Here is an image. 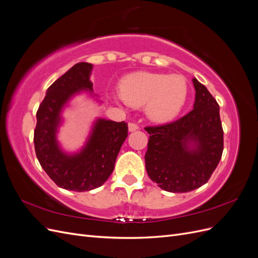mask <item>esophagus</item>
<instances>
[{
    "instance_id": "1",
    "label": "esophagus",
    "mask_w": 258,
    "mask_h": 258,
    "mask_svg": "<svg viewBox=\"0 0 258 258\" xmlns=\"http://www.w3.org/2000/svg\"><path fill=\"white\" fill-rule=\"evenodd\" d=\"M128 128H129V131L134 132V131H136V130H138V129H139V126H138L137 123H135V122H130V123H129V126H128Z\"/></svg>"
}]
</instances>
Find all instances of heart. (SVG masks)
Segmentation results:
<instances>
[{
  "mask_svg": "<svg viewBox=\"0 0 258 258\" xmlns=\"http://www.w3.org/2000/svg\"><path fill=\"white\" fill-rule=\"evenodd\" d=\"M119 96L130 106L146 104V113L151 119L165 122L173 119L183 108L187 82L178 74L137 72L121 80Z\"/></svg>",
  "mask_w": 258,
  "mask_h": 258,
  "instance_id": "b5f03b06",
  "label": "heart"
}]
</instances>
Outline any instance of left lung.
Wrapping results in <instances>:
<instances>
[{"label":"left lung","instance_id":"8db88e82","mask_svg":"<svg viewBox=\"0 0 258 258\" xmlns=\"http://www.w3.org/2000/svg\"><path fill=\"white\" fill-rule=\"evenodd\" d=\"M192 83L194 110L175 121L144 128L150 135L145 154L147 174L170 192H187L205 185L224 150L220 105L205 85L196 79Z\"/></svg>","mask_w":258,"mask_h":258}]
</instances>
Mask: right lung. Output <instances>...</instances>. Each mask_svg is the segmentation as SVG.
<instances>
[{
    "mask_svg": "<svg viewBox=\"0 0 258 258\" xmlns=\"http://www.w3.org/2000/svg\"><path fill=\"white\" fill-rule=\"evenodd\" d=\"M92 64L80 62L52 83L36 112L34 147L38 162L61 188L86 191L100 187L112 174L120 147L128 137V123L98 119L82 152L67 155L57 143L61 108L81 90H92Z\"/></svg>",
    "mask_w": 258,
    "mask_h": 258,
    "instance_id": "add662e5",
    "label": "right lung"
}]
</instances>
